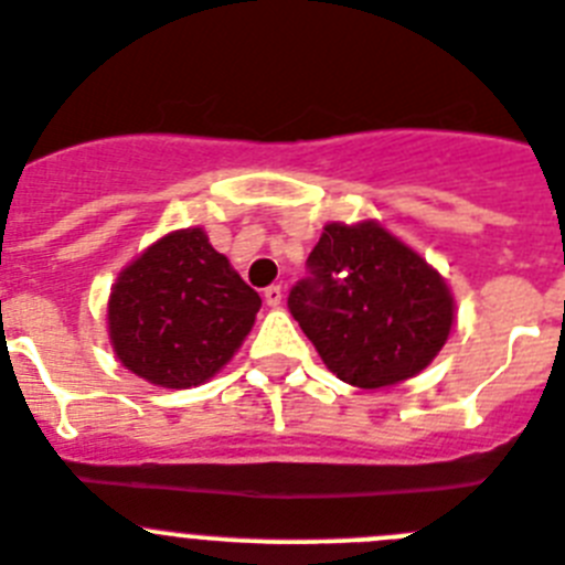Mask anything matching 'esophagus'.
Here are the masks:
<instances>
[{
    "instance_id": "obj_1",
    "label": "esophagus",
    "mask_w": 565,
    "mask_h": 565,
    "mask_svg": "<svg viewBox=\"0 0 565 565\" xmlns=\"http://www.w3.org/2000/svg\"><path fill=\"white\" fill-rule=\"evenodd\" d=\"M281 298H284V292L278 284H273V287L264 289V301H267V307H278V303H281Z\"/></svg>"
}]
</instances>
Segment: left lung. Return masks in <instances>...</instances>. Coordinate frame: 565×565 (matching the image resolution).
<instances>
[{
  "label": "left lung",
  "mask_w": 565,
  "mask_h": 565,
  "mask_svg": "<svg viewBox=\"0 0 565 565\" xmlns=\"http://www.w3.org/2000/svg\"><path fill=\"white\" fill-rule=\"evenodd\" d=\"M287 307L323 364L361 390L418 375L455 316L444 278L372 222L327 224Z\"/></svg>",
  "instance_id": "left-lung-1"
}]
</instances>
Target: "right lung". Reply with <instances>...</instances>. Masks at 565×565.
<instances>
[{"label":"right lung","instance_id":"add662e5","mask_svg":"<svg viewBox=\"0 0 565 565\" xmlns=\"http://www.w3.org/2000/svg\"><path fill=\"white\" fill-rule=\"evenodd\" d=\"M262 298L210 247L207 235L179 230L139 255L110 292L113 350L150 384H204L242 347Z\"/></svg>","mask_w":565,"mask_h":565}]
</instances>
